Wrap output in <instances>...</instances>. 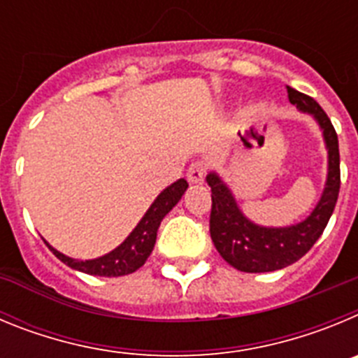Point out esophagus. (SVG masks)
<instances>
[{
    "label": "esophagus",
    "mask_w": 358,
    "mask_h": 358,
    "mask_svg": "<svg viewBox=\"0 0 358 358\" xmlns=\"http://www.w3.org/2000/svg\"><path fill=\"white\" fill-rule=\"evenodd\" d=\"M206 172L208 164L204 163V161H195V163L189 164L188 170H186V179H188L189 182H202L204 181Z\"/></svg>",
    "instance_id": "obj_1"
}]
</instances>
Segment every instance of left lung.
Masks as SVG:
<instances>
[{"label":"left lung","mask_w":358,"mask_h":358,"mask_svg":"<svg viewBox=\"0 0 358 358\" xmlns=\"http://www.w3.org/2000/svg\"><path fill=\"white\" fill-rule=\"evenodd\" d=\"M290 103L308 113L319 123L328 148V177L321 201L314 211L296 226L264 227L252 224L240 211L231 189L215 172L208 173L211 186L210 235L224 260L243 273H271L289 267L312 249L327 227L341 188L339 140L327 113L314 98L287 85Z\"/></svg>","instance_id":"left-lung-1"}]
</instances>
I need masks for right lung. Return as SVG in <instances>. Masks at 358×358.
<instances>
[{
	"instance_id": "right-lung-1",
	"label": "right lung",
	"mask_w": 358,
	"mask_h": 358,
	"mask_svg": "<svg viewBox=\"0 0 358 358\" xmlns=\"http://www.w3.org/2000/svg\"><path fill=\"white\" fill-rule=\"evenodd\" d=\"M186 188H188V182L185 179H179L173 185H170L169 188H164L157 195L156 201L152 202V206L143 215L140 224L132 229L131 235L123 240L115 251L107 252V255L100 256V258H94V260H73L69 256L62 255L57 249H53L48 242H46V245L68 267L77 268L80 273L91 274V276L110 278L125 276V274L134 273V271H138L147 262L148 256H150L152 249H154V243H156L157 229H159L161 220L164 218V215L176 206L177 202L181 201Z\"/></svg>"
}]
</instances>
